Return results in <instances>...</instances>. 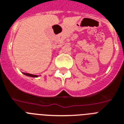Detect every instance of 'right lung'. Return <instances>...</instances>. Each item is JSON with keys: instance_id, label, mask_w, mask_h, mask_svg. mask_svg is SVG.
Instances as JSON below:
<instances>
[{"instance_id": "obj_1", "label": "right lung", "mask_w": 124, "mask_h": 124, "mask_svg": "<svg viewBox=\"0 0 124 124\" xmlns=\"http://www.w3.org/2000/svg\"><path fill=\"white\" fill-rule=\"evenodd\" d=\"M23 74L27 76H29V77H31V78H37L38 77V76H36V75H33V74H28V73H23Z\"/></svg>"}]
</instances>
